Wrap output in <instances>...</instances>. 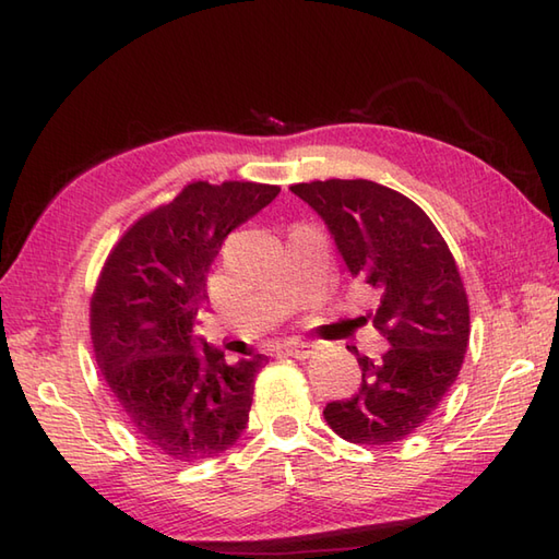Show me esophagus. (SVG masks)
<instances>
[{"instance_id": "34e87169", "label": "esophagus", "mask_w": 559, "mask_h": 559, "mask_svg": "<svg viewBox=\"0 0 559 559\" xmlns=\"http://www.w3.org/2000/svg\"><path fill=\"white\" fill-rule=\"evenodd\" d=\"M285 353H288L295 359H309L311 353H314V345H309V343H288V345H285Z\"/></svg>"}]
</instances>
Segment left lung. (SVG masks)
Returning <instances> with one entry per match:
<instances>
[{
    "label": "left lung",
    "mask_w": 559,
    "mask_h": 559,
    "mask_svg": "<svg viewBox=\"0 0 559 559\" xmlns=\"http://www.w3.org/2000/svg\"><path fill=\"white\" fill-rule=\"evenodd\" d=\"M290 190L326 224L353 278L381 295L373 314L391 349L357 355L359 391L333 400L323 419L361 445H391L431 417L457 381L469 343V305L455 259L433 221L373 180H314Z\"/></svg>",
    "instance_id": "left-lung-1"
}]
</instances>
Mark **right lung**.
<instances>
[{
    "label": "right lung",
    "mask_w": 559,
    "mask_h": 559,
    "mask_svg": "<svg viewBox=\"0 0 559 559\" xmlns=\"http://www.w3.org/2000/svg\"><path fill=\"white\" fill-rule=\"evenodd\" d=\"M262 183H190L126 230L90 305L95 357L128 424L176 462L216 457L248 428L264 355L228 365L202 335L206 274L230 230L276 200Z\"/></svg>",
    "instance_id": "obj_1"
}]
</instances>
